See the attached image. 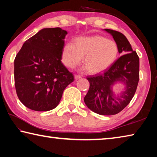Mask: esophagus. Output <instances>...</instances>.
Here are the masks:
<instances>
[{"label": "esophagus", "mask_w": 157, "mask_h": 157, "mask_svg": "<svg viewBox=\"0 0 157 157\" xmlns=\"http://www.w3.org/2000/svg\"><path fill=\"white\" fill-rule=\"evenodd\" d=\"M82 78L81 75H75V79H80Z\"/></svg>", "instance_id": "1"}]
</instances>
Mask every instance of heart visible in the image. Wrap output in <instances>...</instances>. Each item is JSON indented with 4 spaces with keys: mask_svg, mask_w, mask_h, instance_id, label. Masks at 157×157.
<instances>
[{
    "mask_svg": "<svg viewBox=\"0 0 157 157\" xmlns=\"http://www.w3.org/2000/svg\"><path fill=\"white\" fill-rule=\"evenodd\" d=\"M119 49L115 41L100 35L79 36L74 44L67 43L63 46L62 62L65 66L73 68L81 62L89 73L95 74L107 70L116 62Z\"/></svg>",
    "mask_w": 157,
    "mask_h": 157,
    "instance_id": "heart-1",
    "label": "heart"
}]
</instances>
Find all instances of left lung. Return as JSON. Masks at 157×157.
<instances>
[{
    "label": "left lung",
    "instance_id": "8db88e82",
    "mask_svg": "<svg viewBox=\"0 0 157 157\" xmlns=\"http://www.w3.org/2000/svg\"><path fill=\"white\" fill-rule=\"evenodd\" d=\"M118 45V58L103 73L88 76L90 86L84 98L89 109L100 115H115L126 107L134 97L139 80V57L126 36L119 32L104 29ZM124 86L122 92L113 91L116 84Z\"/></svg>",
    "mask_w": 157,
    "mask_h": 157
}]
</instances>
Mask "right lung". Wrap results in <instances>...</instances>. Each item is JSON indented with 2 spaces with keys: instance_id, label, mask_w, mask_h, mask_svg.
<instances>
[{
  "instance_id": "1",
  "label": "right lung",
  "mask_w": 157,
  "mask_h": 157,
  "mask_svg": "<svg viewBox=\"0 0 157 157\" xmlns=\"http://www.w3.org/2000/svg\"><path fill=\"white\" fill-rule=\"evenodd\" d=\"M67 32L43 28L25 41L14 59L15 88L18 99L36 111L55 109L66 87L74 81L62 62Z\"/></svg>"
}]
</instances>
